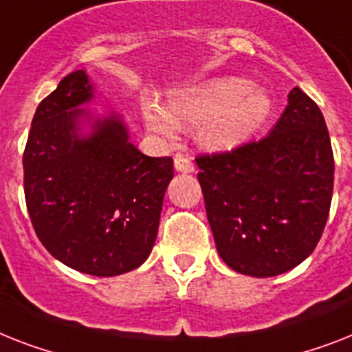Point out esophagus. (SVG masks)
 <instances>
[{"label":"esophagus","mask_w":352,"mask_h":352,"mask_svg":"<svg viewBox=\"0 0 352 352\" xmlns=\"http://www.w3.org/2000/svg\"><path fill=\"white\" fill-rule=\"evenodd\" d=\"M173 162H175V170L182 171V173H191V171L195 170V166H193L191 159L188 155H184V153H177L175 159H173Z\"/></svg>","instance_id":"34e87169"}]
</instances>
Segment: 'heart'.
I'll list each match as a JSON object with an SVG mask.
<instances>
[{"label":"heart","mask_w":352,"mask_h":352,"mask_svg":"<svg viewBox=\"0 0 352 352\" xmlns=\"http://www.w3.org/2000/svg\"><path fill=\"white\" fill-rule=\"evenodd\" d=\"M270 97L241 77H217L170 96L162 110L146 102V126L162 139H173L177 128L199 124V141L213 150H230L248 141L265 122Z\"/></svg>","instance_id":"obj_1"}]
</instances>
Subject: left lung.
I'll return each instance as SVG.
<instances>
[{
    "label": "left lung",
    "mask_w": 352,
    "mask_h": 352,
    "mask_svg": "<svg viewBox=\"0 0 352 352\" xmlns=\"http://www.w3.org/2000/svg\"><path fill=\"white\" fill-rule=\"evenodd\" d=\"M217 251L231 270L265 278L313 253L333 199L334 159L318 104L295 87L260 141L195 159Z\"/></svg>",
    "instance_id": "1"
}]
</instances>
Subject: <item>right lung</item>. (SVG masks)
Listing matches in <instances>:
<instances>
[{
	"mask_svg": "<svg viewBox=\"0 0 352 352\" xmlns=\"http://www.w3.org/2000/svg\"><path fill=\"white\" fill-rule=\"evenodd\" d=\"M94 97L85 70L63 77L34 113L23 186L37 239L68 267L94 276L135 270L155 244L171 157H148L119 116L82 135L79 108Z\"/></svg>",
	"mask_w": 352,
	"mask_h": 352,
	"instance_id": "1",
	"label": "right lung"
}]
</instances>
